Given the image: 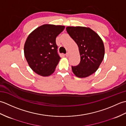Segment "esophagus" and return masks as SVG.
Here are the masks:
<instances>
[{"mask_svg": "<svg viewBox=\"0 0 126 126\" xmlns=\"http://www.w3.org/2000/svg\"><path fill=\"white\" fill-rule=\"evenodd\" d=\"M65 56H66V57H69V52H67L65 54Z\"/></svg>", "mask_w": 126, "mask_h": 126, "instance_id": "1", "label": "esophagus"}]
</instances>
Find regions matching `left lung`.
I'll use <instances>...</instances> for the list:
<instances>
[{
  "label": "left lung",
  "mask_w": 126,
  "mask_h": 126,
  "mask_svg": "<svg viewBox=\"0 0 126 126\" xmlns=\"http://www.w3.org/2000/svg\"><path fill=\"white\" fill-rule=\"evenodd\" d=\"M66 30L79 47L81 61L72 66V70L79 78L87 77L97 70L104 56V47L101 37L89 28L68 26Z\"/></svg>",
  "instance_id": "left-lung-1"
}]
</instances>
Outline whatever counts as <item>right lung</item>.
Wrapping results in <instances>:
<instances>
[{
	"mask_svg": "<svg viewBox=\"0 0 126 126\" xmlns=\"http://www.w3.org/2000/svg\"><path fill=\"white\" fill-rule=\"evenodd\" d=\"M64 26L44 24L29 34L24 44V55L30 67L42 76L54 73L61 59L57 52L56 38Z\"/></svg>",
	"mask_w": 126,
	"mask_h": 126,
	"instance_id": "add662e5",
	"label": "right lung"
}]
</instances>
